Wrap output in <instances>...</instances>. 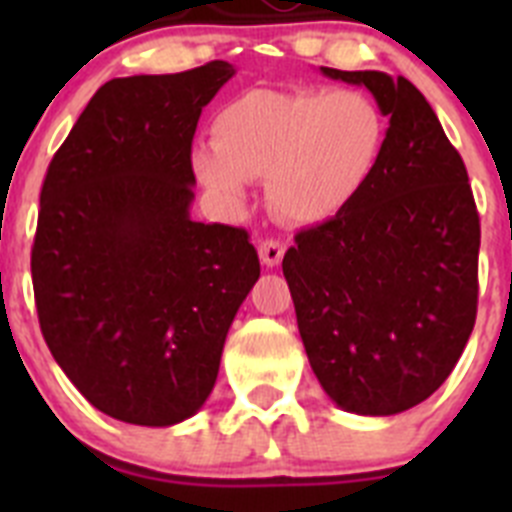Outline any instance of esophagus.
<instances>
[{
  "instance_id": "obj_1",
  "label": "esophagus",
  "mask_w": 512,
  "mask_h": 512,
  "mask_svg": "<svg viewBox=\"0 0 512 512\" xmlns=\"http://www.w3.org/2000/svg\"><path fill=\"white\" fill-rule=\"evenodd\" d=\"M259 256L266 266H277L284 256V243L279 241H261L259 243Z\"/></svg>"
}]
</instances>
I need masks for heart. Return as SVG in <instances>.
Segmentation results:
<instances>
[{
	"mask_svg": "<svg viewBox=\"0 0 512 512\" xmlns=\"http://www.w3.org/2000/svg\"><path fill=\"white\" fill-rule=\"evenodd\" d=\"M387 146V117L359 89L253 92L212 120V146L192 153L194 174L230 207L248 179L266 176L271 207L292 223H323L369 184Z\"/></svg>",
	"mask_w": 512,
	"mask_h": 512,
	"instance_id": "1",
	"label": "heart"
}]
</instances>
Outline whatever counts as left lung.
I'll list each match as a JSON object with an SVG mask.
<instances>
[{"label": "left lung", "mask_w": 512, "mask_h": 512, "mask_svg": "<svg viewBox=\"0 0 512 512\" xmlns=\"http://www.w3.org/2000/svg\"><path fill=\"white\" fill-rule=\"evenodd\" d=\"M390 117L343 212L300 230L282 269L312 372L338 408L395 415L446 382L477 318L479 215L467 166L405 76L320 69Z\"/></svg>", "instance_id": "8db88e82"}]
</instances>
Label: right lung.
I'll return each mask as SVG.
<instances>
[{
    "instance_id": "right-lung-1",
    "label": "right lung",
    "mask_w": 512,
    "mask_h": 512,
    "mask_svg": "<svg viewBox=\"0 0 512 512\" xmlns=\"http://www.w3.org/2000/svg\"><path fill=\"white\" fill-rule=\"evenodd\" d=\"M233 74L210 61L107 81L40 189V330L76 390L122 423L164 428L205 405L261 274L246 230L189 217L197 120Z\"/></svg>"
}]
</instances>
